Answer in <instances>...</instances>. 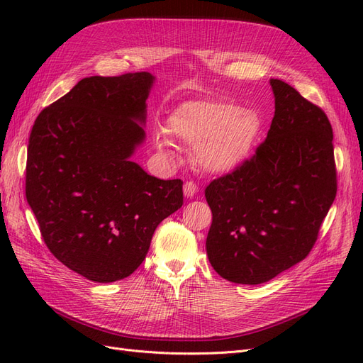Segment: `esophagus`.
Here are the masks:
<instances>
[{
    "instance_id": "esophagus-1",
    "label": "esophagus",
    "mask_w": 363,
    "mask_h": 363,
    "mask_svg": "<svg viewBox=\"0 0 363 363\" xmlns=\"http://www.w3.org/2000/svg\"><path fill=\"white\" fill-rule=\"evenodd\" d=\"M183 192H184V196L192 199V196L199 192V186H196L194 182H186L183 186Z\"/></svg>"
}]
</instances>
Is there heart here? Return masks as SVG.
I'll use <instances>...</instances> for the list:
<instances>
[{
  "label": "heart",
  "instance_id": "heart-1",
  "mask_svg": "<svg viewBox=\"0 0 363 363\" xmlns=\"http://www.w3.org/2000/svg\"><path fill=\"white\" fill-rule=\"evenodd\" d=\"M169 135L194 147L199 167L215 175L233 172L251 159L262 135V118L227 101H189L168 118ZM160 147H168L157 136Z\"/></svg>",
  "mask_w": 363,
  "mask_h": 363
}]
</instances>
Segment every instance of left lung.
<instances>
[{
    "mask_svg": "<svg viewBox=\"0 0 363 363\" xmlns=\"http://www.w3.org/2000/svg\"><path fill=\"white\" fill-rule=\"evenodd\" d=\"M269 84L276 112L265 142L206 188L208 262L240 284L265 283L309 255L336 196L328 118L288 83Z\"/></svg>",
    "mask_w": 363,
    "mask_h": 363,
    "instance_id": "left-lung-1",
    "label": "left lung"
}]
</instances>
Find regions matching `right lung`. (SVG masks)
Returning <instances> with one entry per match:
<instances>
[{
	"label": "right lung",
	"mask_w": 363,
	"mask_h": 363,
	"mask_svg": "<svg viewBox=\"0 0 363 363\" xmlns=\"http://www.w3.org/2000/svg\"><path fill=\"white\" fill-rule=\"evenodd\" d=\"M156 77H87L39 113L27 152L26 195L50 251L87 280L128 277L155 230L183 204V182L131 160L145 142Z\"/></svg>",
	"instance_id": "1"
}]
</instances>
